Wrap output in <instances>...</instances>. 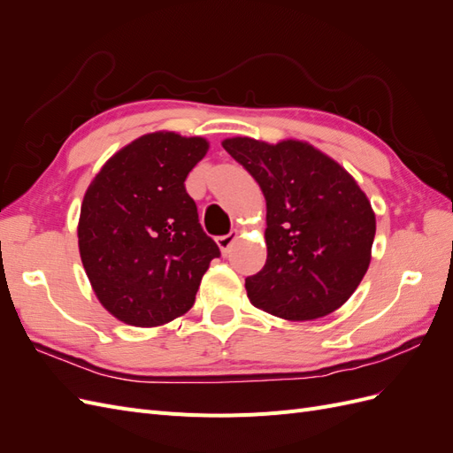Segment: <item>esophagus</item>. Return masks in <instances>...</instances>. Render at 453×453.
<instances>
[{"instance_id":"obj_1","label":"esophagus","mask_w":453,"mask_h":453,"mask_svg":"<svg viewBox=\"0 0 453 453\" xmlns=\"http://www.w3.org/2000/svg\"><path fill=\"white\" fill-rule=\"evenodd\" d=\"M236 240H238V232L232 230V232H228V234H225V236H217V245H219V248H221L223 253H226L230 250V245L234 243Z\"/></svg>"}]
</instances>
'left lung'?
Masks as SVG:
<instances>
[{
  "label": "left lung",
  "instance_id": "obj_1",
  "mask_svg": "<svg viewBox=\"0 0 453 453\" xmlns=\"http://www.w3.org/2000/svg\"><path fill=\"white\" fill-rule=\"evenodd\" d=\"M226 153L266 198V265L245 278L250 303L287 321L338 310L370 265L376 215L357 181L306 142L228 138Z\"/></svg>",
  "mask_w": 453,
  "mask_h": 453
}]
</instances>
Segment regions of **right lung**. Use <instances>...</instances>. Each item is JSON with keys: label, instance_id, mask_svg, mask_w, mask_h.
I'll use <instances>...</instances> for the list:
<instances>
[{"label": "right lung", "instance_id": "add662e5", "mask_svg": "<svg viewBox=\"0 0 453 453\" xmlns=\"http://www.w3.org/2000/svg\"><path fill=\"white\" fill-rule=\"evenodd\" d=\"M203 138L153 132L109 158L88 185L79 253L102 306L134 326H158L195 304L202 276L221 255L198 223L188 172Z\"/></svg>", "mask_w": 453, "mask_h": 453}]
</instances>
